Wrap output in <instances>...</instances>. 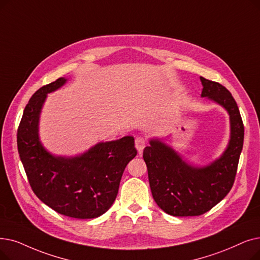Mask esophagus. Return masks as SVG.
Returning a JSON list of instances; mask_svg holds the SVG:
<instances>
[{"label": "esophagus", "mask_w": 260, "mask_h": 260, "mask_svg": "<svg viewBox=\"0 0 260 260\" xmlns=\"http://www.w3.org/2000/svg\"><path fill=\"white\" fill-rule=\"evenodd\" d=\"M135 144H136V149L138 150V152L141 153L145 148L146 140L143 137H137L136 140H135Z\"/></svg>", "instance_id": "1"}]
</instances>
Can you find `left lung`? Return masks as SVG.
Segmentation results:
<instances>
[{
    "mask_svg": "<svg viewBox=\"0 0 260 260\" xmlns=\"http://www.w3.org/2000/svg\"><path fill=\"white\" fill-rule=\"evenodd\" d=\"M201 82L202 96L222 105L230 114L231 140L226 151L209 166L194 168L159 140H151L143 150L152 196L158 206L174 217L201 216L226 197L243 146L244 126L232 93L217 82L202 76Z\"/></svg>",
    "mask_w": 260,
    "mask_h": 260,
    "instance_id": "8db88e82",
    "label": "left lung"
}]
</instances>
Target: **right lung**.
<instances>
[{"instance_id":"add662e5","label":"right lung","mask_w":260,"mask_h":260,"mask_svg":"<svg viewBox=\"0 0 260 260\" xmlns=\"http://www.w3.org/2000/svg\"><path fill=\"white\" fill-rule=\"evenodd\" d=\"M60 77L29 99L17 133L20 159L39 200L60 214L93 219L106 212L118 194L124 169L137 155L132 136L100 142L81 156L55 157L43 149L38 121L47 93L66 83Z\"/></svg>"}]
</instances>
